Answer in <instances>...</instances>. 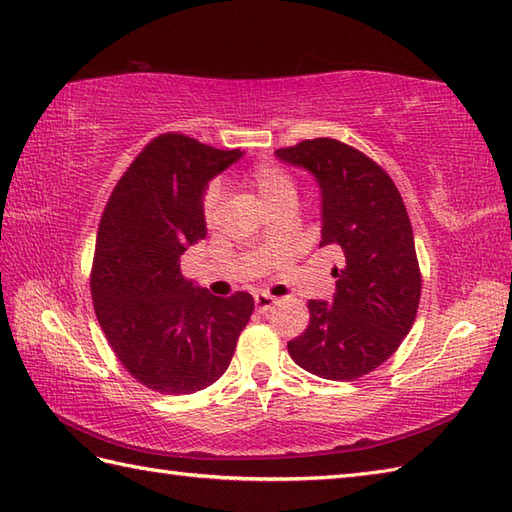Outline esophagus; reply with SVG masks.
Returning <instances> with one entry per match:
<instances>
[{
    "label": "esophagus",
    "mask_w": 512,
    "mask_h": 512,
    "mask_svg": "<svg viewBox=\"0 0 512 512\" xmlns=\"http://www.w3.org/2000/svg\"><path fill=\"white\" fill-rule=\"evenodd\" d=\"M276 302H278V300L274 298V295H267V293H256V295H254V304H256V311H258V313L271 311V309H274Z\"/></svg>",
    "instance_id": "1"
}]
</instances>
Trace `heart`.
Here are the masks:
<instances>
[{
	"label": "heart",
	"mask_w": 512,
	"mask_h": 512,
	"mask_svg": "<svg viewBox=\"0 0 512 512\" xmlns=\"http://www.w3.org/2000/svg\"><path fill=\"white\" fill-rule=\"evenodd\" d=\"M245 184L252 188L263 206L274 212L276 208L285 206V203L298 201V188H295L293 177L285 168L274 162H260L245 175ZM221 188L217 184H210L201 197V214L203 221L208 225H217L221 219Z\"/></svg>",
	"instance_id": "1"
}]
</instances>
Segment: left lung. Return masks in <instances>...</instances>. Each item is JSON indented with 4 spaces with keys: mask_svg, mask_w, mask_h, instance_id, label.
<instances>
[{
    "mask_svg": "<svg viewBox=\"0 0 512 512\" xmlns=\"http://www.w3.org/2000/svg\"><path fill=\"white\" fill-rule=\"evenodd\" d=\"M276 157L320 184V247L339 256L333 302L309 300V326L289 355L322 379L355 381L390 359L416 320L420 269L403 197L377 162L339 140H304Z\"/></svg>",
    "mask_w": 512,
    "mask_h": 512,
    "instance_id": "obj_1",
    "label": "left lung"
}]
</instances>
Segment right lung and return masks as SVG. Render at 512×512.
Instances as JSON below:
<instances>
[{
    "label": "right lung",
    "mask_w": 512,
    "mask_h": 512,
    "mask_svg": "<svg viewBox=\"0 0 512 512\" xmlns=\"http://www.w3.org/2000/svg\"><path fill=\"white\" fill-rule=\"evenodd\" d=\"M243 153L184 133L144 146L102 212L92 265L94 311L133 379L160 394L208 388L230 366L254 298H217L181 276V256L206 236L208 181Z\"/></svg>",
    "instance_id": "1"
}]
</instances>
